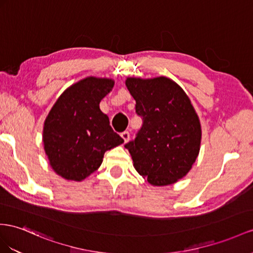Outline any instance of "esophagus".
<instances>
[{
  "label": "esophagus",
  "instance_id": "1",
  "mask_svg": "<svg viewBox=\"0 0 253 253\" xmlns=\"http://www.w3.org/2000/svg\"><path fill=\"white\" fill-rule=\"evenodd\" d=\"M121 137L124 139L125 143H126V142H128L129 139H130V133H129V131H124V132L121 133Z\"/></svg>",
  "mask_w": 253,
  "mask_h": 253
}]
</instances>
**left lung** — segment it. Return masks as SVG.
I'll use <instances>...</instances> for the list:
<instances>
[{"instance_id":"obj_1","label":"left lung","mask_w":253,"mask_h":253,"mask_svg":"<svg viewBox=\"0 0 253 253\" xmlns=\"http://www.w3.org/2000/svg\"><path fill=\"white\" fill-rule=\"evenodd\" d=\"M126 86L143 120L125 147L134 169L153 186L176 183L190 171L201 144V124L189 97L166 77L127 78Z\"/></svg>"}]
</instances>
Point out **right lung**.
Wrapping results in <instances>:
<instances>
[{
  "instance_id": "add662e5",
  "label": "right lung",
  "mask_w": 253,
  "mask_h": 253,
  "mask_svg": "<svg viewBox=\"0 0 253 253\" xmlns=\"http://www.w3.org/2000/svg\"><path fill=\"white\" fill-rule=\"evenodd\" d=\"M114 81L87 77L65 89L43 124V148L57 175L81 182L100 167L103 155L123 140L100 111Z\"/></svg>"
}]
</instances>
